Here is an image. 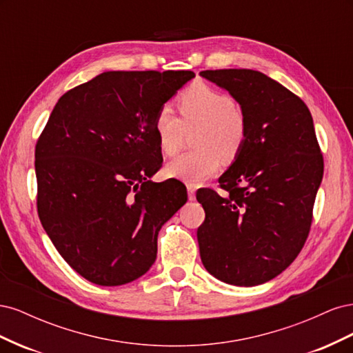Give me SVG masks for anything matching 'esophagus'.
Returning a JSON list of instances; mask_svg holds the SVG:
<instances>
[{
	"mask_svg": "<svg viewBox=\"0 0 353 353\" xmlns=\"http://www.w3.org/2000/svg\"><path fill=\"white\" fill-rule=\"evenodd\" d=\"M187 191H188V200L193 201L196 200V188L193 185H188L187 187Z\"/></svg>",
	"mask_w": 353,
	"mask_h": 353,
	"instance_id": "34e87169",
	"label": "esophagus"
}]
</instances>
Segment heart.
Masks as SVG:
<instances>
[{
    "mask_svg": "<svg viewBox=\"0 0 353 353\" xmlns=\"http://www.w3.org/2000/svg\"><path fill=\"white\" fill-rule=\"evenodd\" d=\"M181 119L170 105L160 108L154 116L153 130L160 152L174 156L184 140L185 131L199 126L193 144L197 152L183 154L166 165L170 178L188 185H200L215 176L221 168V156L232 159L245 140V119L230 94L194 83L178 100Z\"/></svg>",
    "mask_w": 353,
    "mask_h": 353,
    "instance_id": "1",
    "label": "heart"
}]
</instances>
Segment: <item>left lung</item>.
Instances as JSON below:
<instances>
[{
	"label": "left lung",
	"mask_w": 353,
	"mask_h": 353,
	"mask_svg": "<svg viewBox=\"0 0 353 353\" xmlns=\"http://www.w3.org/2000/svg\"><path fill=\"white\" fill-rule=\"evenodd\" d=\"M227 90L245 119V140L219 178L227 196L203 190L200 258L215 279L241 287L280 275L307 239L324 160L306 104L250 69L203 70Z\"/></svg>",
	"instance_id": "obj_1"
}]
</instances>
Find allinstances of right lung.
<instances>
[{
    "instance_id": "obj_1",
    "label": "right lung",
    "mask_w": 353,
    "mask_h": 353,
    "mask_svg": "<svg viewBox=\"0 0 353 353\" xmlns=\"http://www.w3.org/2000/svg\"><path fill=\"white\" fill-rule=\"evenodd\" d=\"M191 70L104 72L61 95L35 147L38 215L72 268L122 285L156 261L163 223L185 205L176 179L153 183L162 152L157 110Z\"/></svg>"
}]
</instances>
